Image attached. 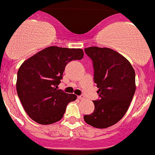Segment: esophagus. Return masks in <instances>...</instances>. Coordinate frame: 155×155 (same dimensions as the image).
<instances>
[{"label":"esophagus","instance_id":"esophagus-1","mask_svg":"<svg viewBox=\"0 0 155 155\" xmlns=\"http://www.w3.org/2000/svg\"><path fill=\"white\" fill-rule=\"evenodd\" d=\"M78 98L79 100H83L85 97H84V96L81 95V96H78Z\"/></svg>","mask_w":155,"mask_h":155}]
</instances>
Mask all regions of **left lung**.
Returning a JSON list of instances; mask_svg holds the SVG:
<instances>
[{
	"mask_svg": "<svg viewBox=\"0 0 155 155\" xmlns=\"http://www.w3.org/2000/svg\"><path fill=\"white\" fill-rule=\"evenodd\" d=\"M85 52L93 61L94 82L100 98L93 101V113L84 116L88 124L106 128L124 116L135 92V73L120 54L107 47H91Z\"/></svg>",
	"mask_w": 155,
	"mask_h": 155,
	"instance_id": "obj_1",
	"label": "left lung"
}]
</instances>
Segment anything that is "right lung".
<instances>
[{
	"label": "right lung",
	"mask_w": 155,
	"mask_h": 155,
	"mask_svg": "<svg viewBox=\"0 0 155 155\" xmlns=\"http://www.w3.org/2000/svg\"><path fill=\"white\" fill-rule=\"evenodd\" d=\"M83 56L81 49L52 46L23 62L17 73L16 91L31 120L47 125L63 117L67 104L77 96L58 89V85L67 63L81 60Z\"/></svg>",
	"instance_id": "right-lung-1"
}]
</instances>
